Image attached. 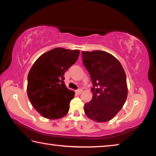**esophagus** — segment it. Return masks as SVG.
<instances>
[{
	"label": "esophagus",
	"instance_id": "esophagus-1",
	"mask_svg": "<svg viewBox=\"0 0 156 156\" xmlns=\"http://www.w3.org/2000/svg\"><path fill=\"white\" fill-rule=\"evenodd\" d=\"M82 91H83V90H82L81 89H77V90L76 91V94H80L82 93Z\"/></svg>",
	"mask_w": 156,
	"mask_h": 156
}]
</instances>
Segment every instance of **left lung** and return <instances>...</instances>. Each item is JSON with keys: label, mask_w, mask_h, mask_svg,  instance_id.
Returning a JSON list of instances; mask_svg holds the SVG:
<instances>
[{"label": "left lung", "mask_w": 156, "mask_h": 156, "mask_svg": "<svg viewBox=\"0 0 156 156\" xmlns=\"http://www.w3.org/2000/svg\"><path fill=\"white\" fill-rule=\"evenodd\" d=\"M82 56L93 84V97L84 104V113L97 122H107L120 112L126 99L125 72L120 62L106 51H82Z\"/></svg>", "instance_id": "obj_1"}]
</instances>
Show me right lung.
<instances>
[{"instance_id":"1","label":"right lung","mask_w":156,"mask_h":156,"mask_svg":"<svg viewBox=\"0 0 156 156\" xmlns=\"http://www.w3.org/2000/svg\"><path fill=\"white\" fill-rule=\"evenodd\" d=\"M79 54V50L55 48L41 55L31 67L27 76L28 98L44 118L59 119L68 113L74 92L66 87L64 74Z\"/></svg>"}]
</instances>
